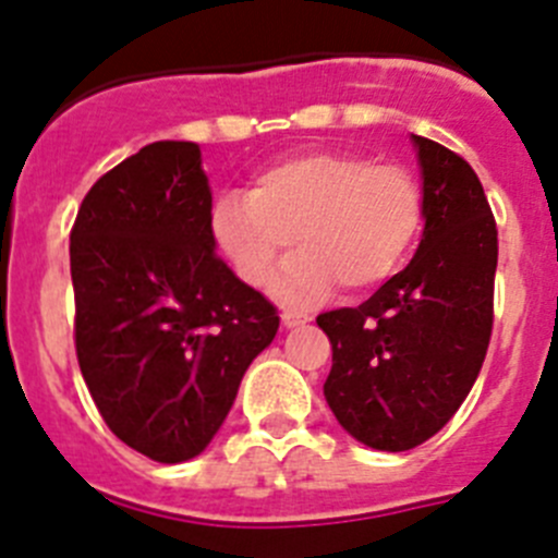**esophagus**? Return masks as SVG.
I'll use <instances>...</instances> for the list:
<instances>
[{"instance_id":"obj_1","label":"esophagus","mask_w":558,"mask_h":558,"mask_svg":"<svg viewBox=\"0 0 558 558\" xmlns=\"http://www.w3.org/2000/svg\"><path fill=\"white\" fill-rule=\"evenodd\" d=\"M311 319H314V316L305 314V311H291V308H286L283 314H280V323H283L286 328H298V325L311 323Z\"/></svg>"}]
</instances>
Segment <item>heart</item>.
Returning <instances> with one entry per match:
<instances>
[{
  "instance_id": "b5f03b06",
  "label": "heart",
  "mask_w": 558,
  "mask_h": 558,
  "mask_svg": "<svg viewBox=\"0 0 558 558\" xmlns=\"http://www.w3.org/2000/svg\"><path fill=\"white\" fill-rule=\"evenodd\" d=\"M423 225V189L411 169L348 149H314L264 169L247 194L214 205V242L247 286L283 269L289 300L319 298L333 283L350 294L378 289L403 267Z\"/></svg>"
}]
</instances>
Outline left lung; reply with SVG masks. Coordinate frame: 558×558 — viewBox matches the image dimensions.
Segmentation results:
<instances>
[{
    "label": "left lung",
    "mask_w": 558,
    "mask_h": 558,
    "mask_svg": "<svg viewBox=\"0 0 558 558\" xmlns=\"http://www.w3.org/2000/svg\"><path fill=\"white\" fill-rule=\"evenodd\" d=\"M425 230L409 267L359 308L316 316L333 366L325 400L375 450H411L448 425L473 389L495 319L498 228L478 174L414 135Z\"/></svg>",
    "instance_id": "8db88e82"
}]
</instances>
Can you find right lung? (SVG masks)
Returning a JSON list of instances; mask_svg holds the SVG:
<instances>
[{"instance_id":"1","label":"right lung","mask_w":558,"mask_h":558,"mask_svg":"<svg viewBox=\"0 0 558 558\" xmlns=\"http://www.w3.org/2000/svg\"><path fill=\"white\" fill-rule=\"evenodd\" d=\"M199 147L155 142L105 172L72 228L74 350L124 445L194 459L225 423L278 308L214 253Z\"/></svg>"}]
</instances>
